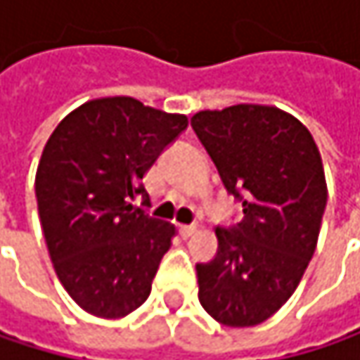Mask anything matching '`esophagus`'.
Returning a JSON list of instances; mask_svg holds the SVG:
<instances>
[{"label": "esophagus", "instance_id": "obj_1", "mask_svg": "<svg viewBox=\"0 0 360 360\" xmlns=\"http://www.w3.org/2000/svg\"><path fill=\"white\" fill-rule=\"evenodd\" d=\"M198 231V227L195 225H181L179 227V233L183 238H189V236H193Z\"/></svg>", "mask_w": 360, "mask_h": 360}]
</instances>
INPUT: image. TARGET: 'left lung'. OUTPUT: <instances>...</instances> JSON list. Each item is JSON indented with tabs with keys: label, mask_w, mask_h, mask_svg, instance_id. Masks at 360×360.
Returning <instances> with one entry per match:
<instances>
[{
	"label": "left lung",
	"mask_w": 360,
	"mask_h": 360,
	"mask_svg": "<svg viewBox=\"0 0 360 360\" xmlns=\"http://www.w3.org/2000/svg\"><path fill=\"white\" fill-rule=\"evenodd\" d=\"M191 127L244 219L217 227L219 250L198 262V298L219 323L252 327L298 288L317 248L327 183L309 129L275 106L202 110Z\"/></svg>",
	"instance_id": "1"
}]
</instances>
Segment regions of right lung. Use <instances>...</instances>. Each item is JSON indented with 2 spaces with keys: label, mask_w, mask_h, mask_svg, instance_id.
<instances>
[{
  "label": "right lung",
  "mask_w": 360,
  "mask_h": 360,
  "mask_svg": "<svg viewBox=\"0 0 360 360\" xmlns=\"http://www.w3.org/2000/svg\"><path fill=\"white\" fill-rule=\"evenodd\" d=\"M187 129V116L116 96L72 110L49 135L35 177L39 219L56 275L89 315L120 319L152 290L175 225L131 202L143 175Z\"/></svg>",
  "instance_id": "obj_1"
}]
</instances>
